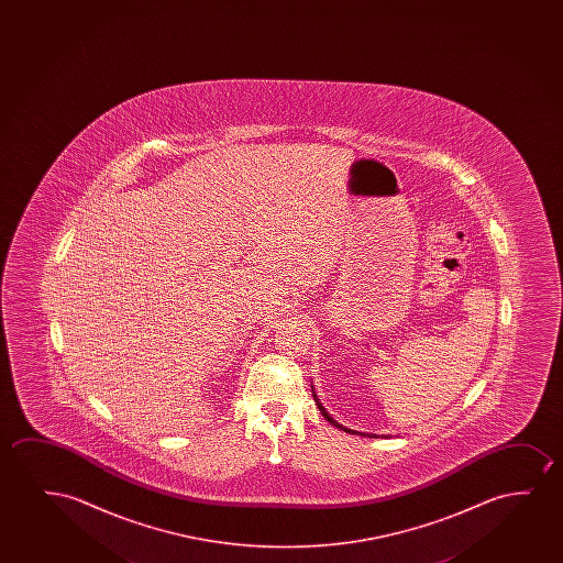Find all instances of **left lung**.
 <instances>
[{"label":"left lung","instance_id":"left-lung-1","mask_svg":"<svg viewBox=\"0 0 563 563\" xmlns=\"http://www.w3.org/2000/svg\"><path fill=\"white\" fill-rule=\"evenodd\" d=\"M311 390H313V388H311ZM313 398H316L317 408H319V411H321V416H323L324 419H327V421H329V423L334 424V427H339V429H342V431L355 432V431H350V429H346V427H342V424L336 423V421H334V419H332V417L329 416V413H327V409L323 408V404H321V401H319V398H317L316 393H313Z\"/></svg>","mask_w":563,"mask_h":563}]
</instances>
